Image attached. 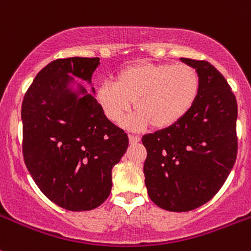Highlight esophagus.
<instances>
[{
	"label": "esophagus",
	"instance_id": "34e87169",
	"mask_svg": "<svg viewBox=\"0 0 251 251\" xmlns=\"http://www.w3.org/2000/svg\"><path fill=\"white\" fill-rule=\"evenodd\" d=\"M128 140H130V143L131 144H135L137 143V142H140V136L137 135H128Z\"/></svg>",
	"mask_w": 251,
	"mask_h": 251
}]
</instances>
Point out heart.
Listing matches in <instances>:
<instances>
[{"mask_svg":"<svg viewBox=\"0 0 251 251\" xmlns=\"http://www.w3.org/2000/svg\"><path fill=\"white\" fill-rule=\"evenodd\" d=\"M201 80L197 70L184 63L138 64L121 70L115 83L104 82L97 102L110 121L120 124L135 107L138 113L126 121L135 128L149 123L156 128L181 120L196 102Z\"/></svg>","mask_w":251,"mask_h":251,"instance_id":"obj_1","label":"heart"}]
</instances>
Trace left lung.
Listing matches in <instances>:
<instances>
[{"label":"left lung","mask_w":251,"mask_h":251,"mask_svg":"<svg viewBox=\"0 0 251 251\" xmlns=\"http://www.w3.org/2000/svg\"><path fill=\"white\" fill-rule=\"evenodd\" d=\"M181 60L199 75L196 102L176 124L142 137L149 198L176 212L207 203L228 177L238 151L237 100L228 82L206 60Z\"/></svg>","instance_id":"left-lung-1"}]
</instances>
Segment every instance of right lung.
Masks as SVG:
<instances>
[{
  "mask_svg": "<svg viewBox=\"0 0 251 251\" xmlns=\"http://www.w3.org/2000/svg\"><path fill=\"white\" fill-rule=\"evenodd\" d=\"M100 58L72 57L47 64L22 104L23 155L42 193L63 209L87 211L111 191V169L128 147L127 135L107 119L78 77L91 83ZM95 93V88L92 87Z\"/></svg>",
  "mask_w": 251,
  "mask_h": 251,
  "instance_id": "right-lung-1",
  "label": "right lung"
}]
</instances>
